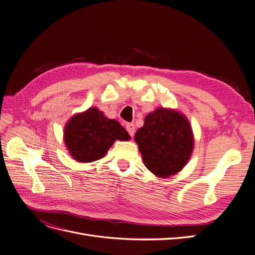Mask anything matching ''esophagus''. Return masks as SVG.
<instances>
[{"instance_id": "obj_1", "label": "esophagus", "mask_w": 255, "mask_h": 255, "mask_svg": "<svg viewBox=\"0 0 255 255\" xmlns=\"http://www.w3.org/2000/svg\"><path fill=\"white\" fill-rule=\"evenodd\" d=\"M126 129H127V131H128V133L130 134V136L133 137V135H134V133H135V126H134V124L128 123V124L126 125Z\"/></svg>"}]
</instances>
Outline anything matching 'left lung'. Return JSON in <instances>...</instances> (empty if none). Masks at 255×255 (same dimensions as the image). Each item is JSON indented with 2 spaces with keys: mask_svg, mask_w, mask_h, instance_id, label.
<instances>
[{
  "mask_svg": "<svg viewBox=\"0 0 255 255\" xmlns=\"http://www.w3.org/2000/svg\"><path fill=\"white\" fill-rule=\"evenodd\" d=\"M134 140L147 169L160 178L181 171L194 149L190 122L177 110L163 107L145 118Z\"/></svg>",
  "mask_w": 255,
  "mask_h": 255,
  "instance_id": "1",
  "label": "left lung"
}]
</instances>
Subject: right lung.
Listing matches in <instances>:
<instances>
[{
  "label": "right lung",
  "mask_w": 255,
  "mask_h": 255,
  "mask_svg": "<svg viewBox=\"0 0 255 255\" xmlns=\"http://www.w3.org/2000/svg\"><path fill=\"white\" fill-rule=\"evenodd\" d=\"M63 134L66 148L79 162L100 159L117 139H130L128 132L118 121L107 119L97 107L72 117L64 127Z\"/></svg>",
  "instance_id": "1"
}]
</instances>
